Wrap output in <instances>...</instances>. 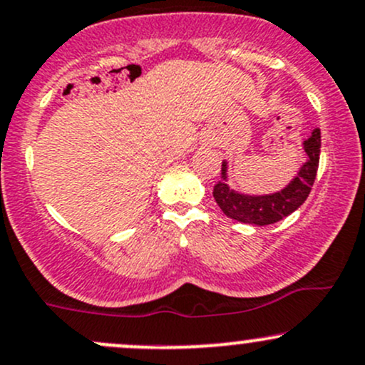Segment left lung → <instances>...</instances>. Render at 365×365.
I'll return each mask as SVG.
<instances>
[{"mask_svg":"<svg viewBox=\"0 0 365 365\" xmlns=\"http://www.w3.org/2000/svg\"><path fill=\"white\" fill-rule=\"evenodd\" d=\"M302 147L308 160L302 164L292 182L274 194L248 195L232 190L227 185V163L224 160L222 180L213 187V197L222 212L232 220L253 225L274 224L294 213L308 199L317 178L318 160H320V129H314Z\"/></svg>","mask_w":365,"mask_h":365,"instance_id":"1","label":"left lung"}]
</instances>
